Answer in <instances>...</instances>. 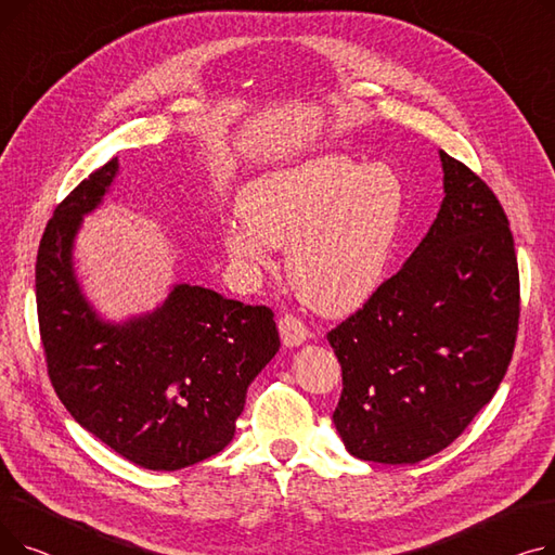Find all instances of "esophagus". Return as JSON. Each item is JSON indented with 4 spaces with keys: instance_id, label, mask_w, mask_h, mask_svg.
<instances>
[{
    "instance_id": "34e87169",
    "label": "esophagus",
    "mask_w": 555,
    "mask_h": 555,
    "mask_svg": "<svg viewBox=\"0 0 555 555\" xmlns=\"http://www.w3.org/2000/svg\"><path fill=\"white\" fill-rule=\"evenodd\" d=\"M279 331H281V339H283L285 346H299V344H304L308 333H310L308 326L304 324V319L293 314V312H287V314H283L279 319Z\"/></svg>"
}]
</instances>
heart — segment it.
Returning <instances> with one entry per match:
<instances>
[{
    "instance_id": "b5f03b06",
    "label": "heart",
    "mask_w": 555,
    "mask_h": 555,
    "mask_svg": "<svg viewBox=\"0 0 555 555\" xmlns=\"http://www.w3.org/2000/svg\"><path fill=\"white\" fill-rule=\"evenodd\" d=\"M404 184L385 166L341 155L308 159L249 184L243 224L227 229V249L266 262L289 247L287 276L304 301L324 312L362 306L385 281L404 216Z\"/></svg>"
}]
</instances>
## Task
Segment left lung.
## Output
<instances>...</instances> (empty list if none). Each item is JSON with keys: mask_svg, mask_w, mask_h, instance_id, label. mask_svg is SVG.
<instances>
[{"mask_svg": "<svg viewBox=\"0 0 555 555\" xmlns=\"http://www.w3.org/2000/svg\"><path fill=\"white\" fill-rule=\"evenodd\" d=\"M446 197L404 266L328 331L341 366L333 423L362 461L416 463L465 431L504 380L519 270L502 202L441 151Z\"/></svg>", "mask_w": 555, "mask_h": 555, "instance_id": "left-lung-1", "label": "left lung"}]
</instances>
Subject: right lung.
I'll return each instance as SVG.
<instances>
[{
	"label": "right lung",
	"mask_w": 555,
	"mask_h": 555,
	"mask_svg": "<svg viewBox=\"0 0 555 555\" xmlns=\"http://www.w3.org/2000/svg\"><path fill=\"white\" fill-rule=\"evenodd\" d=\"M116 168L114 157L94 170L44 227L36 301L47 373L67 412L116 454L180 470L229 446L249 383L279 351V328L268 306L186 283L137 322H99L74 279L72 243Z\"/></svg>",
	"instance_id": "1"
}]
</instances>
